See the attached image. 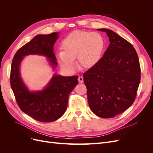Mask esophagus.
Returning <instances> with one entry per match:
<instances>
[{"mask_svg": "<svg viewBox=\"0 0 153 153\" xmlns=\"http://www.w3.org/2000/svg\"><path fill=\"white\" fill-rule=\"evenodd\" d=\"M78 82H79V83H80V84H82V83L84 82V78H83V76H78Z\"/></svg>", "mask_w": 153, "mask_h": 153, "instance_id": "1", "label": "esophagus"}]
</instances>
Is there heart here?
Listing matches in <instances>:
<instances>
[{"instance_id":"1","label":"heart","mask_w":153,"mask_h":153,"mask_svg":"<svg viewBox=\"0 0 153 153\" xmlns=\"http://www.w3.org/2000/svg\"><path fill=\"white\" fill-rule=\"evenodd\" d=\"M105 40L98 32L78 30L69 34L61 43L62 52L57 54L61 65L68 69L75 67V59L84 68H91L101 60Z\"/></svg>"}]
</instances>
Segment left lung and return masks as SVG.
Returning a JSON list of instances; mask_svg holds the SVG:
<instances>
[{
	"instance_id": "left-lung-1",
	"label": "left lung",
	"mask_w": 153,
	"mask_h": 153,
	"mask_svg": "<svg viewBox=\"0 0 153 153\" xmlns=\"http://www.w3.org/2000/svg\"><path fill=\"white\" fill-rule=\"evenodd\" d=\"M110 45L99 62L83 74L92 112L112 118L130 106L140 81V67L135 49L128 41L107 29Z\"/></svg>"
}]
</instances>
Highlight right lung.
<instances>
[{
    "mask_svg": "<svg viewBox=\"0 0 153 153\" xmlns=\"http://www.w3.org/2000/svg\"><path fill=\"white\" fill-rule=\"evenodd\" d=\"M58 38L59 32L37 35L17 51L12 61L10 83L16 102L23 112L40 122L55 121L64 114L69 95L78 84V76H63L54 73L43 89L32 91L21 77L20 64L25 56L39 55L47 58L54 70L58 64L53 45Z\"/></svg>",
    "mask_w": 153,
    "mask_h": 153,
    "instance_id": "obj_1",
    "label": "right lung"
}]
</instances>
